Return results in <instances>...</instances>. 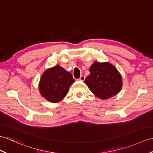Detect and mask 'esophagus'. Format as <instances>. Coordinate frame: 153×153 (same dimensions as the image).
<instances>
[{
    "label": "esophagus",
    "mask_w": 153,
    "mask_h": 153,
    "mask_svg": "<svg viewBox=\"0 0 153 153\" xmlns=\"http://www.w3.org/2000/svg\"><path fill=\"white\" fill-rule=\"evenodd\" d=\"M79 79L80 81H83L85 79V77L84 76H81Z\"/></svg>",
    "instance_id": "obj_1"
}]
</instances>
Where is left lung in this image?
<instances>
[{"label":"left lung","mask_w":153,"mask_h":153,"mask_svg":"<svg viewBox=\"0 0 153 153\" xmlns=\"http://www.w3.org/2000/svg\"><path fill=\"white\" fill-rule=\"evenodd\" d=\"M89 71L90 74L85 79V83L99 98H109L121 89V76L111 64L94 62Z\"/></svg>","instance_id":"obj_1"}]
</instances>
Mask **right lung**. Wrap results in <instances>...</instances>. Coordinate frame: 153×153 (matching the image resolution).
<instances>
[{"label": "right lung", "mask_w": 153, "mask_h": 153, "mask_svg": "<svg viewBox=\"0 0 153 153\" xmlns=\"http://www.w3.org/2000/svg\"><path fill=\"white\" fill-rule=\"evenodd\" d=\"M74 81L71 73L61 66H55L48 69L42 76L39 90L47 100L58 102L66 97Z\"/></svg>", "instance_id": "add662e5"}]
</instances>
